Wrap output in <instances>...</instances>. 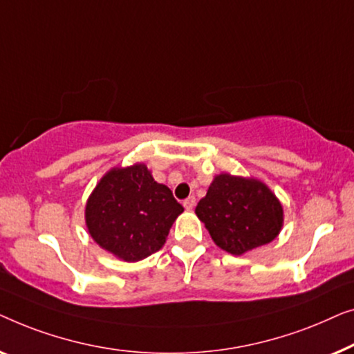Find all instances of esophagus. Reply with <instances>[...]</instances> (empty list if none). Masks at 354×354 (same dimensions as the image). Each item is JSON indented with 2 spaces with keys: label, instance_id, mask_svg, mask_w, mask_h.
I'll list each match as a JSON object with an SVG mask.
<instances>
[{
  "label": "esophagus",
  "instance_id": "esophagus-1",
  "mask_svg": "<svg viewBox=\"0 0 354 354\" xmlns=\"http://www.w3.org/2000/svg\"><path fill=\"white\" fill-rule=\"evenodd\" d=\"M183 205H184V208H186V210H192V208L196 207V197H194V196L187 197L186 201H183Z\"/></svg>",
  "mask_w": 354,
  "mask_h": 354
}]
</instances>
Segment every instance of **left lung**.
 I'll return each instance as SVG.
<instances>
[{"label": "left lung", "mask_w": 354, "mask_h": 354, "mask_svg": "<svg viewBox=\"0 0 354 354\" xmlns=\"http://www.w3.org/2000/svg\"><path fill=\"white\" fill-rule=\"evenodd\" d=\"M213 242L231 255H243L274 241L283 225L276 194L257 178L220 173L196 207Z\"/></svg>", "instance_id": "8db88e82"}]
</instances>
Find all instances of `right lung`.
<instances>
[{"instance_id":"1","label":"right lung","mask_w":354,"mask_h":354,"mask_svg":"<svg viewBox=\"0 0 354 354\" xmlns=\"http://www.w3.org/2000/svg\"><path fill=\"white\" fill-rule=\"evenodd\" d=\"M184 212L165 184L144 163L111 168L84 208L89 236L123 261H139L160 250L176 218Z\"/></svg>"}]
</instances>
